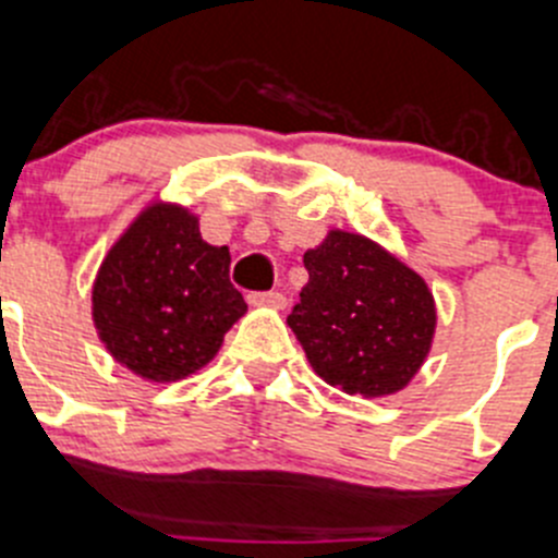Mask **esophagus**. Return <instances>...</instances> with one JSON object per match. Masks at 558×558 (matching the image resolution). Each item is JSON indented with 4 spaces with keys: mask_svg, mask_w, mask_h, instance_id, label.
<instances>
[{
    "mask_svg": "<svg viewBox=\"0 0 558 558\" xmlns=\"http://www.w3.org/2000/svg\"><path fill=\"white\" fill-rule=\"evenodd\" d=\"M247 303L253 308H283L286 296L280 291H255V294H247Z\"/></svg>",
    "mask_w": 558,
    "mask_h": 558,
    "instance_id": "1",
    "label": "esophagus"
}]
</instances>
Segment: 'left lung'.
Wrapping results in <instances>:
<instances>
[{
	"label": "left lung",
	"mask_w": 558,
	"mask_h": 558,
	"mask_svg": "<svg viewBox=\"0 0 558 558\" xmlns=\"http://www.w3.org/2000/svg\"><path fill=\"white\" fill-rule=\"evenodd\" d=\"M303 262L308 283L286 322L311 368L363 399L408 388L437 327L426 280L374 239L338 228Z\"/></svg>",
	"instance_id": "1"
}]
</instances>
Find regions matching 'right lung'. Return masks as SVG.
I'll return each mask as SVG.
<instances>
[{
	"label": "right lung",
	"mask_w": 558,
	"mask_h": 558,
	"mask_svg": "<svg viewBox=\"0 0 558 558\" xmlns=\"http://www.w3.org/2000/svg\"><path fill=\"white\" fill-rule=\"evenodd\" d=\"M228 267V247L203 242L190 208L148 203L114 239L93 280L98 341L148 383L186 379L215 361L247 311Z\"/></svg>",
	"instance_id": "add662e5"
}]
</instances>
